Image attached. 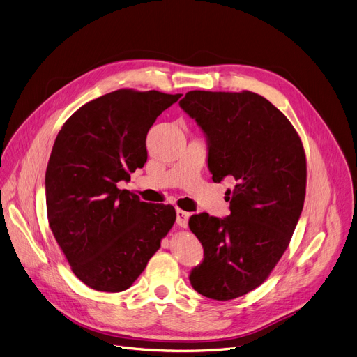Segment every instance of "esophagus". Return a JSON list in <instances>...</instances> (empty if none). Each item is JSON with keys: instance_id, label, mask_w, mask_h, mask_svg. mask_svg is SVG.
Listing matches in <instances>:
<instances>
[{"instance_id": "34e87169", "label": "esophagus", "mask_w": 357, "mask_h": 357, "mask_svg": "<svg viewBox=\"0 0 357 357\" xmlns=\"http://www.w3.org/2000/svg\"><path fill=\"white\" fill-rule=\"evenodd\" d=\"M176 215H177V225L181 226V227H185L187 222H188V216H190V213L181 211V208H177Z\"/></svg>"}]
</instances>
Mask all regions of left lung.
I'll use <instances>...</instances> for the list:
<instances>
[{"mask_svg": "<svg viewBox=\"0 0 357 357\" xmlns=\"http://www.w3.org/2000/svg\"><path fill=\"white\" fill-rule=\"evenodd\" d=\"M207 141L215 183L234 177L230 215H193L204 258L190 272L199 294L227 301L259 287L281 259L303 212L307 162L287 116L264 96L192 91L178 102Z\"/></svg>", "mask_w": 357, "mask_h": 357, "instance_id": "1", "label": "left lung"}]
</instances>
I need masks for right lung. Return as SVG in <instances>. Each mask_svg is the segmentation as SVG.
Returning a JSON list of instances; mask_svg holds the SVG:
<instances>
[{"instance_id": "right-lung-1", "label": "right lung", "mask_w": 357, "mask_h": 357, "mask_svg": "<svg viewBox=\"0 0 357 357\" xmlns=\"http://www.w3.org/2000/svg\"><path fill=\"white\" fill-rule=\"evenodd\" d=\"M180 96L119 89L83 105L56 137L49 225L73 274L96 291L130 288L176 222L172 204L141 202L118 183L142 169L146 134Z\"/></svg>"}]
</instances>
